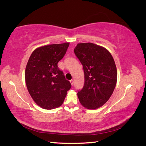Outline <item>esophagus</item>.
Segmentation results:
<instances>
[{
	"mask_svg": "<svg viewBox=\"0 0 146 146\" xmlns=\"http://www.w3.org/2000/svg\"><path fill=\"white\" fill-rule=\"evenodd\" d=\"M70 83H71V85H73V83H74V80H72H72H70Z\"/></svg>",
	"mask_w": 146,
	"mask_h": 146,
	"instance_id": "esophagus-1",
	"label": "esophagus"
}]
</instances>
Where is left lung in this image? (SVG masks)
I'll list each match as a JSON object with an SVG mask.
<instances>
[{
  "label": "left lung",
  "mask_w": 146,
  "mask_h": 146,
  "mask_svg": "<svg viewBox=\"0 0 146 146\" xmlns=\"http://www.w3.org/2000/svg\"><path fill=\"white\" fill-rule=\"evenodd\" d=\"M74 53L85 75L83 88L77 93L79 101L87 109L99 108L109 100L115 88V62L107 48L91 42L78 43Z\"/></svg>",
  "instance_id": "1"
}]
</instances>
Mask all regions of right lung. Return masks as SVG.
<instances>
[{
	"label": "right lung",
	"mask_w": 146,
	"mask_h": 146,
	"mask_svg": "<svg viewBox=\"0 0 146 146\" xmlns=\"http://www.w3.org/2000/svg\"><path fill=\"white\" fill-rule=\"evenodd\" d=\"M69 46V42H64L38 47L29 59L25 71L26 86L35 102L44 109L60 107L71 88L58 67Z\"/></svg>",
	"instance_id": "add662e5"
}]
</instances>
